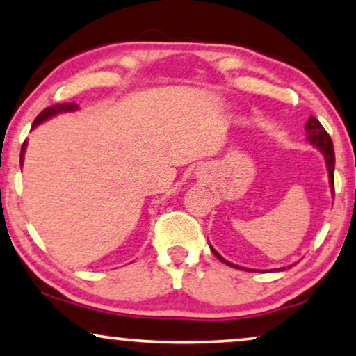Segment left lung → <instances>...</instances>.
<instances>
[{"label": "left lung", "instance_id": "1", "mask_svg": "<svg viewBox=\"0 0 356 356\" xmlns=\"http://www.w3.org/2000/svg\"><path fill=\"white\" fill-rule=\"evenodd\" d=\"M306 134H307V140L311 142L314 147H317L322 152V155H324L325 159V165H327V170H329V181H330V186L334 189V170H335V154H334V144H332V138L329 134L324 127H322V124L317 121L316 118L311 116L309 118V121L306 122ZM212 253H214L216 257L219 258L220 261H224L225 265L229 266H234V268H238V270H245L242 268V266L238 265H234V263H230L227 260H224L222 257L219 255L218 252L214 250V248L211 247ZM278 270H286V268H278Z\"/></svg>", "mask_w": 356, "mask_h": 356}]
</instances>
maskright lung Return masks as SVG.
<instances>
[{
	"label": "right lung",
	"instance_id": "add662e5",
	"mask_svg": "<svg viewBox=\"0 0 356 356\" xmlns=\"http://www.w3.org/2000/svg\"><path fill=\"white\" fill-rule=\"evenodd\" d=\"M76 109H78V104H75V103H62V104L50 106V108H45L42 113H40L39 116L35 118L34 124H32V129L39 126V124H42L44 121H47L49 118L57 116V114H60V113H70V111H76ZM26 145H27V142H24V144H22V147H21V163H22V160H24Z\"/></svg>",
	"mask_w": 356,
	"mask_h": 356
}]
</instances>
